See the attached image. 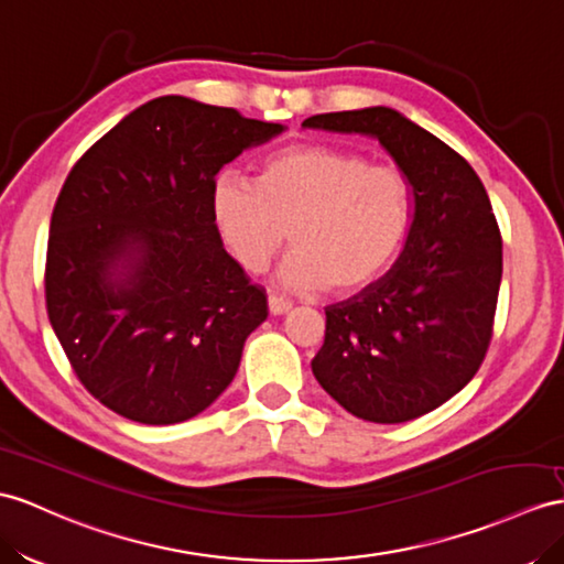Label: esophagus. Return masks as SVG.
<instances>
[{"instance_id": "esophagus-1", "label": "esophagus", "mask_w": 564, "mask_h": 564, "mask_svg": "<svg viewBox=\"0 0 564 564\" xmlns=\"http://www.w3.org/2000/svg\"><path fill=\"white\" fill-rule=\"evenodd\" d=\"M268 308L272 315H282V313H290L292 311V301H286L280 294H270L268 296Z\"/></svg>"}]
</instances>
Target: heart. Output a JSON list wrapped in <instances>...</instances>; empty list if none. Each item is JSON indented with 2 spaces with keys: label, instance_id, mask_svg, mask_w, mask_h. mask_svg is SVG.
Returning a JSON list of instances; mask_svg holds the SVG:
<instances>
[{
  "label": "heart",
  "instance_id": "heart-1",
  "mask_svg": "<svg viewBox=\"0 0 564 564\" xmlns=\"http://www.w3.org/2000/svg\"><path fill=\"white\" fill-rule=\"evenodd\" d=\"M210 210L227 249L249 272H263L292 235L286 284L354 294L402 256L414 191L394 164L333 145H296L260 164L256 182L219 174Z\"/></svg>",
  "mask_w": 564,
  "mask_h": 564
}]
</instances>
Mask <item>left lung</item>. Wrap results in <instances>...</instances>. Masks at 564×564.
<instances>
[{
    "label": "left lung",
    "mask_w": 564,
    "mask_h": 564,
    "mask_svg": "<svg viewBox=\"0 0 564 564\" xmlns=\"http://www.w3.org/2000/svg\"><path fill=\"white\" fill-rule=\"evenodd\" d=\"M301 127L378 139L414 191V225L397 263L325 308L313 376L364 421L419 419L455 397L486 359L502 278L490 198L469 162L397 109L315 115Z\"/></svg>",
    "instance_id": "left-lung-1"
}]
</instances>
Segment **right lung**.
I'll return each mask as SVG.
<instances>
[{"mask_svg": "<svg viewBox=\"0 0 564 564\" xmlns=\"http://www.w3.org/2000/svg\"><path fill=\"white\" fill-rule=\"evenodd\" d=\"M282 123L164 95L90 145L54 203L45 301L84 388L148 425L208 409L268 318L210 210L215 174Z\"/></svg>", "mask_w": 564, "mask_h": 564, "instance_id": "right-lung-1", "label": "right lung"}]
</instances>
